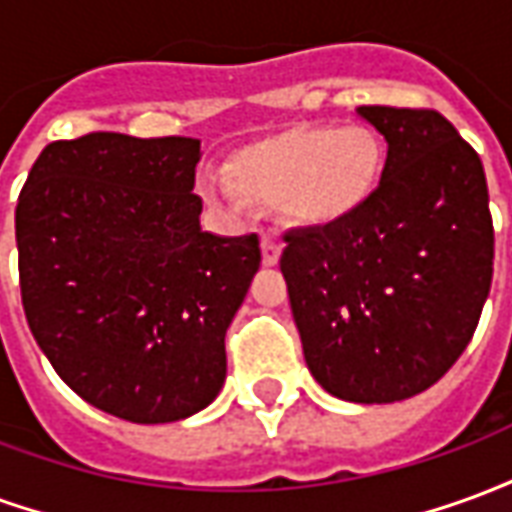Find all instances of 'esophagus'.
Returning a JSON list of instances; mask_svg holds the SVG:
<instances>
[{
    "mask_svg": "<svg viewBox=\"0 0 512 512\" xmlns=\"http://www.w3.org/2000/svg\"><path fill=\"white\" fill-rule=\"evenodd\" d=\"M263 266H277L279 255H282V241H279L277 235H263Z\"/></svg>",
    "mask_w": 512,
    "mask_h": 512,
    "instance_id": "1",
    "label": "esophagus"
}]
</instances>
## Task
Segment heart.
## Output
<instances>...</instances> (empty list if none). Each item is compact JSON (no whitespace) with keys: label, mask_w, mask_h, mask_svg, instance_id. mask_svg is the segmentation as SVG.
Segmentation results:
<instances>
[{"label":"heart","mask_w":512,"mask_h":512,"mask_svg":"<svg viewBox=\"0 0 512 512\" xmlns=\"http://www.w3.org/2000/svg\"><path fill=\"white\" fill-rule=\"evenodd\" d=\"M381 158L367 128H296L246 150L235 161L233 186L252 200H285L290 219L301 224H334L373 194Z\"/></svg>","instance_id":"1"}]
</instances>
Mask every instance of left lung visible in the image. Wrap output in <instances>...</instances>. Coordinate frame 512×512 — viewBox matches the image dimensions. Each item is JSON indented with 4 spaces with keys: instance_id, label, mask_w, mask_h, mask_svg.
<instances>
[{
    "instance_id": "8db88e82",
    "label": "left lung",
    "mask_w": 512,
    "mask_h": 512,
    "mask_svg": "<svg viewBox=\"0 0 512 512\" xmlns=\"http://www.w3.org/2000/svg\"><path fill=\"white\" fill-rule=\"evenodd\" d=\"M386 139L378 189L340 222L285 233L304 359L340 400L395 403L472 340L494 277L483 161L433 109L359 106Z\"/></svg>"
}]
</instances>
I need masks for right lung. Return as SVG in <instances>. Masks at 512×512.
<instances>
[{"label": "right lung", "instance_id": "right-lung-1", "mask_svg": "<svg viewBox=\"0 0 512 512\" xmlns=\"http://www.w3.org/2000/svg\"><path fill=\"white\" fill-rule=\"evenodd\" d=\"M200 139L95 134L43 147L18 194L21 301L57 376L112 417L178 422L216 400L257 235L205 233Z\"/></svg>", "mask_w": 512, "mask_h": 512}]
</instances>
